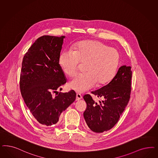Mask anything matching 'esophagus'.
<instances>
[{"mask_svg": "<svg viewBox=\"0 0 158 158\" xmlns=\"http://www.w3.org/2000/svg\"><path fill=\"white\" fill-rule=\"evenodd\" d=\"M82 98V95L81 94H77L76 95V101H79V100H80Z\"/></svg>", "mask_w": 158, "mask_h": 158, "instance_id": "esophagus-1", "label": "esophagus"}]
</instances>
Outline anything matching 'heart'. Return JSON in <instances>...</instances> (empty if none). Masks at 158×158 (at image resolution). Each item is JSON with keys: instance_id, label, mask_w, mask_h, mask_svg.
<instances>
[{"instance_id": "1", "label": "heart", "mask_w": 158, "mask_h": 158, "mask_svg": "<svg viewBox=\"0 0 158 158\" xmlns=\"http://www.w3.org/2000/svg\"><path fill=\"white\" fill-rule=\"evenodd\" d=\"M120 62V54L114 48L108 47L102 42L87 40L76 44L73 51L62 52L59 64L64 74L74 76L80 63L85 64L86 73L75 77L69 87L75 91L82 93L98 85H105L115 76Z\"/></svg>"}]
</instances>
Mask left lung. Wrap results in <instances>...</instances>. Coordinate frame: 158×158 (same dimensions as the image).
<instances>
[{
	"label": "left lung",
	"instance_id": "1",
	"mask_svg": "<svg viewBox=\"0 0 158 158\" xmlns=\"http://www.w3.org/2000/svg\"><path fill=\"white\" fill-rule=\"evenodd\" d=\"M131 77V67L122 66L107 85L92 92L95 96L102 98V102H95L88 94L83 97L87 103L84 117L92 131H106L118 122L130 98Z\"/></svg>",
	"mask_w": 158,
	"mask_h": 158
}]
</instances>
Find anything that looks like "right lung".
Segmentation results:
<instances>
[{
    "mask_svg": "<svg viewBox=\"0 0 158 158\" xmlns=\"http://www.w3.org/2000/svg\"><path fill=\"white\" fill-rule=\"evenodd\" d=\"M64 36L38 38L23 57L20 78L21 94L27 107L43 126L59 121L61 113L76 99L74 91L59 93L66 82L59 64ZM56 93L55 97L52 94Z\"/></svg>",
    "mask_w": 158,
    "mask_h": 158,
    "instance_id": "right-lung-1",
    "label": "right lung"
}]
</instances>
